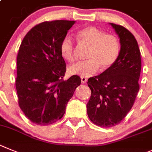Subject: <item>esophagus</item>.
<instances>
[{"mask_svg": "<svg viewBox=\"0 0 152 152\" xmlns=\"http://www.w3.org/2000/svg\"><path fill=\"white\" fill-rule=\"evenodd\" d=\"M81 82L83 83H86L87 82V79L86 77H81Z\"/></svg>", "mask_w": 152, "mask_h": 152, "instance_id": "1", "label": "esophagus"}]
</instances>
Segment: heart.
Wrapping results in <instances>:
<instances>
[{"label": "heart", "instance_id": "obj_1", "mask_svg": "<svg viewBox=\"0 0 152 152\" xmlns=\"http://www.w3.org/2000/svg\"><path fill=\"white\" fill-rule=\"evenodd\" d=\"M77 38L80 42L90 46L86 61L76 63L68 69L72 75L90 77L97 73L100 66L107 69L115 64L120 54V42L117 37L106 34L103 30L95 26H88L78 32ZM61 54L69 62L75 60V48L73 39L65 36L60 46Z\"/></svg>", "mask_w": 152, "mask_h": 152}]
</instances>
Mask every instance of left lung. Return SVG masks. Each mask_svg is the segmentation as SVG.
Here are the masks:
<instances>
[{
	"instance_id": "1",
	"label": "left lung",
	"mask_w": 152,
	"mask_h": 152,
	"mask_svg": "<svg viewBox=\"0 0 152 152\" xmlns=\"http://www.w3.org/2000/svg\"><path fill=\"white\" fill-rule=\"evenodd\" d=\"M109 24L120 39V54L113 66L88 79L91 95L86 105L91 122L105 128L120 124L132 108L139 90L142 66L133 35L122 26Z\"/></svg>"
}]
</instances>
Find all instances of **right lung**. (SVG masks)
I'll use <instances>...</instances> for the list:
<instances>
[{"label":"right lung","instance_id":"1","mask_svg":"<svg viewBox=\"0 0 152 152\" xmlns=\"http://www.w3.org/2000/svg\"><path fill=\"white\" fill-rule=\"evenodd\" d=\"M75 23L44 22L30 30L20 45L16 79L19 105L37 125L52 124L62 118L67 102L81 84L76 75L63 80L66 63L60 46Z\"/></svg>","mask_w":152,"mask_h":152}]
</instances>
